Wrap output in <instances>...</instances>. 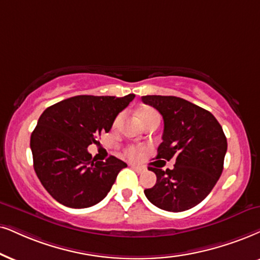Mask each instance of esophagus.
I'll return each mask as SVG.
<instances>
[{
  "instance_id": "34e87169",
  "label": "esophagus",
  "mask_w": 260,
  "mask_h": 260,
  "mask_svg": "<svg viewBox=\"0 0 260 260\" xmlns=\"http://www.w3.org/2000/svg\"><path fill=\"white\" fill-rule=\"evenodd\" d=\"M131 167H132V168H133L134 170H137L138 173H144V172H145V168H143V167L134 166V164H131Z\"/></svg>"
}]
</instances>
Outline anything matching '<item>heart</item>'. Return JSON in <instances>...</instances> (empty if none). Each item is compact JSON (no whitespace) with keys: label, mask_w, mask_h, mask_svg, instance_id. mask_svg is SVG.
<instances>
[{"label":"heart","mask_w":260,"mask_h":260,"mask_svg":"<svg viewBox=\"0 0 260 260\" xmlns=\"http://www.w3.org/2000/svg\"><path fill=\"white\" fill-rule=\"evenodd\" d=\"M138 116H139V119H140L141 122H144V121L149 120V119H151V117L158 116V114H157L156 111H153V110H151V109H144V110L140 111ZM121 120H122V114H120L119 116L116 117V120H115V126H117V124L120 123ZM139 151L140 150L138 149V147H136V146H129L126 150V154H127L128 157H131V158H136V157H138V154H139Z\"/></svg>","instance_id":"b5f03b06"}]
</instances>
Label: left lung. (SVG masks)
<instances>
[{
	"label": "left lung",
	"mask_w": 260,
	"mask_h": 260,
	"mask_svg": "<svg viewBox=\"0 0 260 260\" xmlns=\"http://www.w3.org/2000/svg\"><path fill=\"white\" fill-rule=\"evenodd\" d=\"M141 100L163 116V141L156 158L176 159L172 170L149 167L157 181L144 193L166 211L192 209L209 196L223 172L226 138L221 124L210 111L183 98L143 96Z\"/></svg>",
	"instance_id": "8db88e82"
}]
</instances>
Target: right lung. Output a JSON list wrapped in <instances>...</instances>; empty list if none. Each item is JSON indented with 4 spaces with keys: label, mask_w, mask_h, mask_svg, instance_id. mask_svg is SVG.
Wrapping results in <instances>:
<instances>
[{
    "label": "right lung",
    "mask_w": 260,
    "mask_h": 260,
    "mask_svg": "<svg viewBox=\"0 0 260 260\" xmlns=\"http://www.w3.org/2000/svg\"><path fill=\"white\" fill-rule=\"evenodd\" d=\"M134 94L75 96L43 111L31 134L34 168L43 187L55 200L73 209L96 205L106 198L127 164L110 156L92 159L88 145L108 133L115 117Z\"/></svg>",
    "instance_id": "add662e5"
}]
</instances>
